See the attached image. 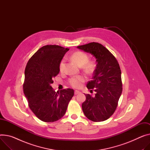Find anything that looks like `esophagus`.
<instances>
[{"label":"esophagus","mask_w":150,"mask_h":150,"mask_svg":"<svg viewBox=\"0 0 150 150\" xmlns=\"http://www.w3.org/2000/svg\"><path fill=\"white\" fill-rule=\"evenodd\" d=\"M80 92L79 91H77V90H76V91H74V94H75V95H77L78 94H80Z\"/></svg>","instance_id":"1"}]
</instances>
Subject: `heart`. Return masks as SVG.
<instances>
[{
    "instance_id": "heart-1",
    "label": "heart",
    "mask_w": 150,
    "mask_h": 150,
    "mask_svg": "<svg viewBox=\"0 0 150 150\" xmlns=\"http://www.w3.org/2000/svg\"><path fill=\"white\" fill-rule=\"evenodd\" d=\"M71 58L76 61L79 66H83L85 70L89 72H93L96 68L94 62H88L89 57L87 54L83 52H76L71 55ZM65 68V59H62L59 65V70L63 71ZM85 81V77L83 76H74L69 79L68 83L74 88H79L82 86V83Z\"/></svg>"
}]
</instances>
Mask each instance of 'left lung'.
Returning <instances> with one entry per match:
<instances>
[{
    "instance_id": "left-lung-1",
    "label": "left lung",
    "mask_w": 150,
    "mask_h": 150,
    "mask_svg": "<svg viewBox=\"0 0 150 150\" xmlns=\"http://www.w3.org/2000/svg\"><path fill=\"white\" fill-rule=\"evenodd\" d=\"M77 48L93 54L97 65L93 80L87 83L88 89L96 92L95 97L86 94L82 103L85 116L94 122L109 118L116 110L122 91L121 71L115 57L102 44L90 42Z\"/></svg>"
}]
</instances>
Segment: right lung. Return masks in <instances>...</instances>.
Here are the masks:
<instances>
[{
  "label": "right lung",
  "mask_w": 150,
  "mask_h": 150,
  "mask_svg": "<svg viewBox=\"0 0 150 150\" xmlns=\"http://www.w3.org/2000/svg\"><path fill=\"white\" fill-rule=\"evenodd\" d=\"M68 50L57 45H44L33 54L26 66L23 88L28 106L38 119L45 122L62 118L74 94L70 88L56 93L51 86Z\"/></svg>",
  "instance_id": "add662e5"
}]
</instances>
